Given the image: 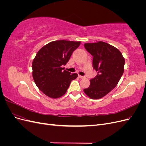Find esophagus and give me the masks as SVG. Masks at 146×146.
<instances>
[{
    "instance_id": "obj_1",
    "label": "esophagus",
    "mask_w": 146,
    "mask_h": 146,
    "mask_svg": "<svg viewBox=\"0 0 146 146\" xmlns=\"http://www.w3.org/2000/svg\"><path fill=\"white\" fill-rule=\"evenodd\" d=\"M78 77L80 78H85V77H84V76H80V75H78Z\"/></svg>"
}]
</instances>
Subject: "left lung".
I'll use <instances>...</instances> for the list:
<instances>
[{
  "label": "left lung",
  "instance_id": "obj_1",
  "mask_svg": "<svg viewBox=\"0 0 146 146\" xmlns=\"http://www.w3.org/2000/svg\"><path fill=\"white\" fill-rule=\"evenodd\" d=\"M84 46L93 56L92 65L98 75L83 91L91 99H99L117 85L124 70L125 59L117 48L103 41L85 43Z\"/></svg>",
  "mask_w": 146,
  "mask_h": 146
}]
</instances>
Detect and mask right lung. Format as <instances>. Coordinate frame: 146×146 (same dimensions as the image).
<instances>
[{"label": "right lung", "mask_w": 146, "mask_h": 146, "mask_svg": "<svg viewBox=\"0 0 146 146\" xmlns=\"http://www.w3.org/2000/svg\"><path fill=\"white\" fill-rule=\"evenodd\" d=\"M80 45V41H55L38 52L32 62V76L36 85L45 95L53 99L60 98L78 77L76 73L63 71L61 66L66 64Z\"/></svg>", "instance_id": "1"}]
</instances>
